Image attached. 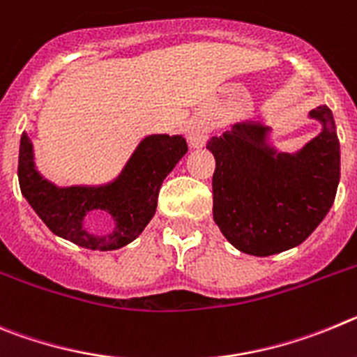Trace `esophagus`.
<instances>
[{"mask_svg":"<svg viewBox=\"0 0 357 357\" xmlns=\"http://www.w3.org/2000/svg\"><path fill=\"white\" fill-rule=\"evenodd\" d=\"M208 126L204 121H192L190 124H188V130H186V139H188V142H190L192 147H202L204 144H206L208 140Z\"/></svg>","mask_w":357,"mask_h":357,"instance_id":"34e87169","label":"esophagus"}]
</instances>
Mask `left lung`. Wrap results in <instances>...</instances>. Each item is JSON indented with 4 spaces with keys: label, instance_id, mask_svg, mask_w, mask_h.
I'll use <instances>...</instances> for the list:
<instances>
[{
    "label": "left lung",
    "instance_id": "8db88e82",
    "mask_svg": "<svg viewBox=\"0 0 357 357\" xmlns=\"http://www.w3.org/2000/svg\"><path fill=\"white\" fill-rule=\"evenodd\" d=\"M322 133L303 149L278 153L268 128L240 123L208 140L215 156L213 218L231 245L245 255L271 256L303 243L336 197L340 140L329 107L310 112Z\"/></svg>",
    "mask_w": 357,
    "mask_h": 357
}]
</instances>
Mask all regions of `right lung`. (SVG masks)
Listing matches in <instances>:
<instances>
[{"label":"right lung","instance_id":"obj_1","mask_svg":"<svg viewBox=\"0 0 357 357\" xmlns=\"http://www.w3.org/2000/svg\"><path fill=\"white\" fill-rule=\"evenodd\" d=\"M188 151L179 135H151L140 142L124 171L110 185L60 186L38 174L33 147L26 133L19 146V186L35 213L56 236L92 250H114L128 245L144 231L156 211L163 179ZM91 211H102L114 218L108 235H94L82 224Z\"/></svg>","mask_w":357,"mask_h":357}]
</instances>
